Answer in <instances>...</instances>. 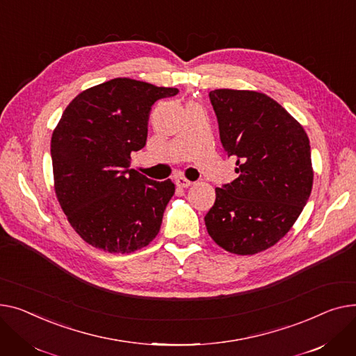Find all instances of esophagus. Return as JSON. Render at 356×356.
<instances>
[{"mask_svg":"<svg viewBox=\"0 0 356 356\" xmlns=\"http://www.w3.org/2000/svg\"><path fill=\"white\" fill-rule=\"evenodd\" d=\"M175 184H177V186H181V188H188V186L193 185L191 181H188V179L184 178V177H177V178H175Z\"/></svg>","mask_w":356,"mask_h":356,"instance_id":"esophagus-1","label":"esophagus"}]
</instances>
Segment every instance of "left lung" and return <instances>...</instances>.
I'll return each instance as SVG.
<instances>
[{"mask_svg":"<svg viewBox=\"0 0 356 356\" xmlns=\"http://www.w3.org/2000/svg\"><path fill=\"white\" fill-rule=\"evenodd\" d=\"M220 139L238 177L216 188L204 217L207 232L234 254L275 245L295 224L313 184L309 138L302 124L267 95L210 92Z\"/></svg>","mask_w":356,"mask_h":356,"instance_id":"obj_1","label":"left lung"}]
</instances>
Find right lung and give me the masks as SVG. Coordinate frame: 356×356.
<instances>
[{
  "mask_svg": "<svg viewBox=\"0 0 356 356\" xmlns=\"http://www.w3.org/2000/svg\"><path fill=\"white\" fill-rule=\"evenodd\" d=\"M178 93L118 77L77 95L51 136L54 190L76 233L109 253H131L159 233L175 193L171 179L131 170L148 136L154 103Z\"/></svg>",
  "mask_w": 356,
  "mask_h": 356,
  "instance_id": "1",
  "label": "right lung"
}]
</instances>
